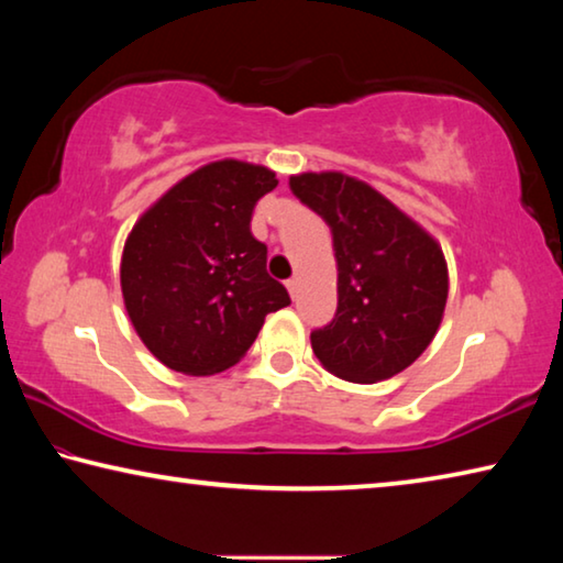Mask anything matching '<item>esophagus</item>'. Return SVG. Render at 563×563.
<instances>
[{"label":"esophagus","instance_id":"esophagus-1","mask_svg":"<svg viewBox=\"0 0 563 563\" xmlns=\"http://www.w3.org/2000/svg\"><path fill=\"white\" fill-rule=\"evenodd\" d=\"M285 285H288V292L292 295V298H298V288H300L298 278H290V280H285Z\"/></svg>","mask_w":563,"mask_h":563}]
</instances>
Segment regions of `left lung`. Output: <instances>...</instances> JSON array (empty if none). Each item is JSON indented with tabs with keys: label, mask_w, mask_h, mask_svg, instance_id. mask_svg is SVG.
I'll return each instance as SVG.
<instances>
[{
	"label": "left lung",
	"mask_w": 563,
	"mask_h": 563,
	"mask_svg": "<svg viewBox=\"0 0 563 563\" xmlns=\"http://www.w3.org/2000/svg\"><path fill=\"white\" fill-rule=\"evenodd\" d=\"M290 190L330 225L338 310L312 352L347 383L389 379L422 355L446 305L442 247L383 194L345 174H300Z\"/></svg>",
	"instance_id": "left-lung-1"
}]
</instances>
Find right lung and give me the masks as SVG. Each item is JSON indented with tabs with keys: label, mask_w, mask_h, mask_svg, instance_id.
I'll return each mask as SVG.
<instances>
[{
	"label": "right lung",
	"mask_w": 563,
	"mask_h": 563,
	"mask_svg": "<svg viewBox=\"0 0 563 563\" xmlns=\"http://www.w3.org/2000/svg\"><path fill=\"white\" fill-rule=\"evenodd\" d=\"M278 186L273 170L216 161L194 170L133 225L121 290L139 338L166 367L213 375L235 365L268 312L290 302L265 271L253 208Z\"/></svg>",
	"instance_id": "right-lung-1"
}]
</instances>
